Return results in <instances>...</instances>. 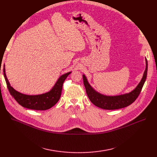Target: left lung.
<instances>
[{
	"label": "left lung",
	"instance_id": "1",
	"mask_svg": "<svg viewBox=\"0 0 157 157\" xmlns=\"http://www.w3.org/2000/svg\"><path fill=\"white\" fill-rule=\"evenodd\" d=\"M147 61L146 58V70L139 84L135 89L129 93L118 96H106L96 91L89 84L84 75H83V81L88 98L94 105L105 110H115L127 107L135 101L144 86L147 77Z\"/></svg>",
	"mask_w": 157,
	"mask_h": 157
}]
</instances>
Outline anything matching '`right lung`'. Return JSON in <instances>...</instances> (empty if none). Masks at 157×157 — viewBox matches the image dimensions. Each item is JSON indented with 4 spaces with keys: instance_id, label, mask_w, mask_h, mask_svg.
<instances>
[{
    "instance_id": "right-lung-1",
    "label": "right lung",
    "mask_w": 157,
    "mask_h": 157,
    "mask_svg": "<svg viewBox=\"0 0 157 157\" xmlns=\"http://www.w3.org/2000/svg\"><path fill=\"white\" fill-rule=\"evenodd\" d=\"M3 71L7 89L14 100L22 107L37 110H45L56 105L60 99L64 82L71 73V71L66 73L59 77L50 91L38 95H27L17 91L11 86L6 75L5 66Z\"/></svg>"
}]
</instances>
